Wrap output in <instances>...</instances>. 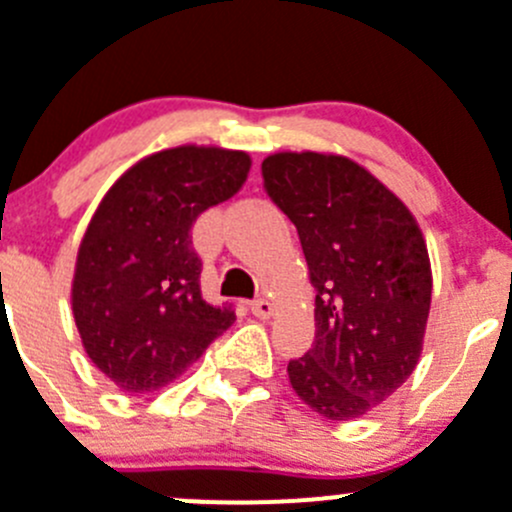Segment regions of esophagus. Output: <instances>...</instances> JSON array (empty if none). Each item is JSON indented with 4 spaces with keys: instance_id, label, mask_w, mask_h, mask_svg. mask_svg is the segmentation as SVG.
<instances>
[{
    "instance_id": "1",
    "label": "esophagus",
    "mask_w": 512,
    "mask_h": 512,
    "mask_svg": "<svg viewBox=\"0 0 512 512\" xmlns=\"http://www.w3.org/2000/svg\"><path fill=\"white\" fill-rule=\"evenodd\" d=\"M250 310L252 315L260 317V320H267L272 315V302L267 297H257V300L250 302Z\"/></svg>"
}]
</instances>
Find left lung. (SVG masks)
Instances as JSON below:
<instances>
[{
  "mask_svg": "<svg viewBox=\"0 0 512 512\" xmlns=\"http://www.w3.org/2000/svg\"><path fill=\"white\" fill-rule=\"evenodd\" d=\"M262 182L297 227L315 287V342L287 365L292 390L322 418H362L420 360L433 292L423 232L347 157L280 152Z\"/></svg>",
  "mask_w": 512,
  "mask_h": 512,
  "instance_id": "1",
  "label": "left lung"
}]
</instances>
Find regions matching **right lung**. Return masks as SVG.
Here are the masks:
<instances>
[{"label":"right lung","mask_w":512,"mask_h":512,"mask_svg":"<svg viewBox=\"0 0 512 512\" xmlns=\"http://www.w3.org/2000/svg\"><path fill=\"white\" fill-rule=\"evenodd\" d=\"M250 172L245 152L175 147L124 172L79 245L72 310L84 350L124 393L180 377L235 322L202 297L192 222L230 200Z\"/></svg>","instance_id":"obj_1"}]
</instances>
